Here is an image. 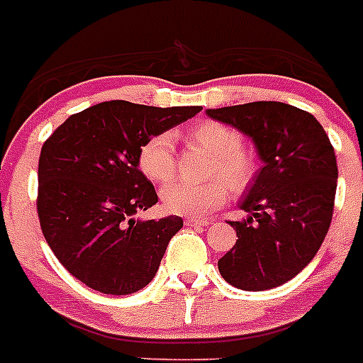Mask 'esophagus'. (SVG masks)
I'll use <instances>...</instances> for the list:
<instances>
[{
  "mask_svg": "<svg viewBox=\"0 0 363 363\" xmlns=\"http://www.w3.org/2000/svg\"><path fill=\"white\" fill-rule=\"evenodd\" d=\"M184 223L188 225V228H206V225H209V220H202V218H186Z\"/></svg>",
  "mask_w": 363,
  "mask_h": 363,
  "instance_id": "34e87169",
  "label": "esophagus"
}]
</instances>
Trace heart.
I'll list each match as a JSON object with an SVG mask.
<instances>
[{
    "label": "heart",
    "instance_id": "1",
    "mask_svg": "<svg viewBox=\"0 0 363 363\" xmlns=\"http://www.w3.org/2000/svg\"><path fill=\"white\" fill-rule=\"evenodd\" d=\"M193 147L213 155L209 162V181L202 184L174 181L161 189L166 211L184 216H202L220 208L233 191H243L256 172L254 157L243 148V138L235 127L206 120L193 125L186 134ZM141 174L155 184H164L175 174V138L172 132L150 135L138 152Z\"/></svg>",
    "mask_w": 363,
    "mask_h": 363
}]
</instances>
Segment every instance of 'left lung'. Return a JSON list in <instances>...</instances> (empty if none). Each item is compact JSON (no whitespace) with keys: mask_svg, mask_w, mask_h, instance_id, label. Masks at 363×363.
Segmentation results:
<instances>
[{"mask_svg":"<svg viewBox=\"0 0 363 363\" xmlns=\"http://www.w3.org/2000/svg\"><path fill=\"white\" fill-rule=\"evenodd\" d=\"M256 145L263 168L231 222L235 247L218 259L222 277L249 292L296 277L323 245L333 216L338 168L335 150L313 114L283 101H252L206 111Z\"/></svg>","mask_w":363,"mask_h":363,"instance_id":"8db88e82","label":"left lung"}]
</instances>
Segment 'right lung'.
Returning <instances> with one entry per match:
<instances>
[{
    "label": "right lung",
    "mask_w": 363,
    "mask_h": 363,
    "mask_svg": "<svg viewBox=\"0 0 363 363\" xmlns=\"http://www.w3.org/2000/svg\"><path fill=\"white\" fill-rule=\"evenodd\" d=\"M202 107L101 101L67 118L40 148L37 213L64 269L89 289L128 296L154 279L181 216L135 220L157 202L138 152Z\"/></svg>",
    "instance_id": "1"
}]
</instances>
